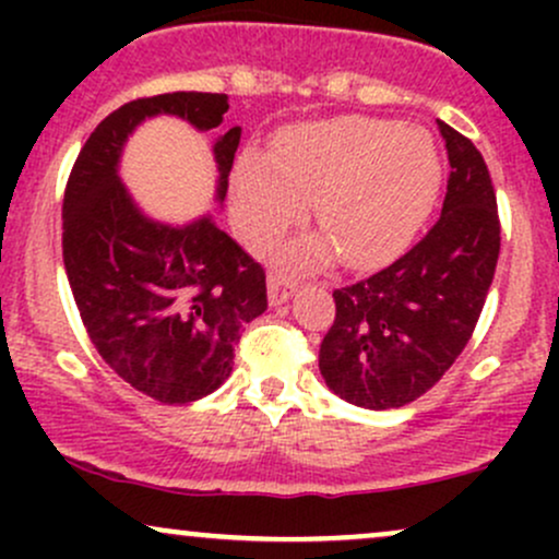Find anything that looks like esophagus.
Masks as SVG:
<instances>
[{"mask_svg":"<svg viewBox=\"0 0 559 559\" xmlns=\"http://www.w3.org/2000/svg\"><path fill=\"white\" fill-rule=\"evenodd\" d=\"M294 292H297V284H294L288 275H284V273L267 275V299H271L273 307L284 305V301L292 299Z\"/></svg>","mask_w":559,"mask_h":559,"instance_id":"esophagus-1","label":"esophagus"}]
</instances>
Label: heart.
<instances>
[{
	"label": "heart",
	"mask_w": 559,
	"mask_h": 559,
	"mask_svg": "<svg viewBox=\"0 0 559 559\" xmlns=\"http://www.w3.org/2000/svg\"><path fill=\"white\" fill-rule=\"evenodd\" d=\"M441 159L431 133L381 118H333L292 126L275 159L247 150L236 165V215L252 243L267 241L312 202L319 234L278 249L294 267H320L338 252L370 265L413 239L431 213Z\"/></svg>",
	"instance_id": "obj_1"
}]
</instances>
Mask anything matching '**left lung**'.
I'll return each mask as SVG.
<instances>
[{
  "label": "left lung",
  "mask_w": 559,
  "mask_h": 559,
  "mask_svg": "<svg viewBox=\"0 0 559 559\" xmlns=\"http://www.w3.org/2000/svg\"><path fill=\"white\" fill-rule=\"evenodd\" d=\"M439 131L452 168L441 217L389 267L333 292L320 376L365 409L402 407L439 383L471 342L497 271L489 168L471 139L441 120Z\"/></svg>",
  "instance_id": "left-lung-1"
}]
</instances>
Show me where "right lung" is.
<instances>
[{"mask_svg": "<svg viewBox=\"0 0 559 559\" xmlns=\"http://www.w3.org/2000/svg\"><path fill=\"white\" fill-rule=\"evenodd\" d=\"M226 112V94L128 102L86 139L62 202V262L88 338L126 383L165 404L221 389L241 325L267 310L265 271L213 215L183 226L146 215L120 181V157L146 118L173 115L213 131ZM239 139L236 126L213 146L221 204Z\"/></svg>", "mask_w": 559, "mask_h": 559, "instance_id": "obj_1", "label": "right lung"}]
</instances>
